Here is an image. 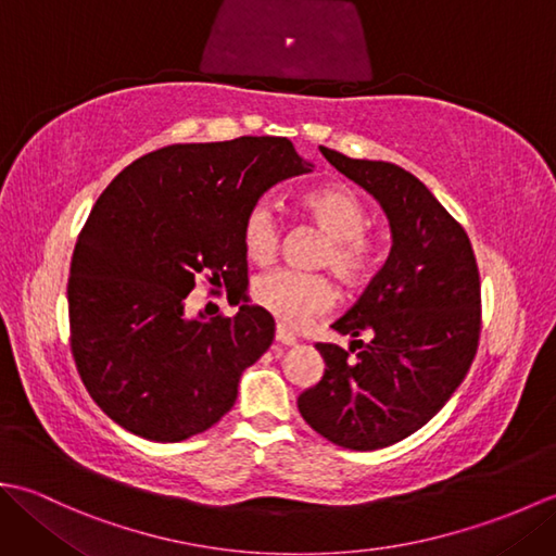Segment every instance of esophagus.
Here are the masks:
<instances>
[{"label": "esophagus", "instance_id": "esophagus-1", "mask_svg": "<svg viewBox=\"0 0 556 556\" xmlns=\"http://www.w3.org/2000/svg\"><path fill=\"white\" fill-rule=\"evenodd\" d=\"M275 339H277V344H281V346H293V344H296V341H299L296 334H293L287 325H277Z\"/></svg>", "mask_w": 556, "mask_h": 556}]
</instances>
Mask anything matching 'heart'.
I'll return each instance as SVG.
<instances>
[{"mask_svg":"<svg viewBox=\"0 0 556 556\" xmlns=\"http://www.w3.org/2000/svg\"><path fill=\"white\" fill-rule=\"evenodd\" d=\"M301 205L329 239V251L323 263L332 267L334 275L349 287L363 285L377 263V248L365 233L370 217L363 198L349 186L327 184L305 193ZM277 243V215L269 203L260 200L241 222V248L248 260L263 265L275 255ZM251 299L277 320L301 325L334 303V289L320 275L271 269L253 281Z\"/></svg>","mask_w":556,"mask_h":556,"instance_id":"b5f03b06","label":"heart"}]
</instances>
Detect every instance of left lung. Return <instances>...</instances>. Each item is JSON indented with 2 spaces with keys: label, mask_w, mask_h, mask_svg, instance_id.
Segmentation results:
<instances>
[{
  "label": "left lung",
  "mask_w": 556,
  "mask_h": 556,
  "mask_svg": "<svg viewBox=\"0 0 556 556\" xmlns=\"http://www.w3.org/2000/svg\"><path fill=\"white\" fill-rule=\"evenodd\" d=\"M323 155L380 203L392 251L332 325L353 337L357 356L315 344L325 372L299 410L332 444L372 452L420 430L464 382L480 337V275L464 227L410 172L329 148Z\"/></svg>",
  "instance_id": "left-lung-1"
}]
</instances>
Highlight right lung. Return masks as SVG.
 Returning a JSON list of instances; mask_svg holds the SVG:
<instances>
[{"label": "right lung", "mask_w": 556, "mask_h": 556, "mask_svg": "<svg viewBox=\"0 0 556 556\" xmlns=\"http://www.w3.org/2000/svg\"><path fill=\"white\" fill-rule=\"evenodd\" d=\"M308 172L289 138L241 136L155 150L104 188L71 257L68 325L83 384L124 430L181 442L231 410L275 320L260 305L188 317L186 296L203 275L248 279L245 212Z\"/></svg>", "instance_id": "1"}]
</instances>
